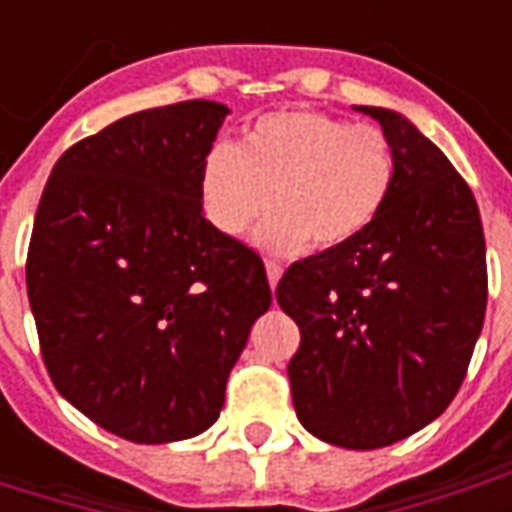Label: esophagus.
Instances as JSON below:
<instances>
[{
  "label": "esophagus",
  "mask_w": 512,
  "mask_h": 512,
  "mask_svg": "<svg viewBox=\"0 0 512 512\" xmlns=\"http://www.w3.org/2000/svg\"><path fill=\"white\" fill-rule=\"evenodd\" d=\"M266 274H268V285H271V290H274V288H277L279 277H282V266H279V263H271V260H268V263H266Z\"/></svg>",
  "instance_id": "obj_1"
}]
</instances>
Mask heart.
<instances>
[{"label":"heart","instance_id":"b5f03b06","mask_svg":"<svg viewBox=\"0 0 512 512\" xmlns=\"http://www.w3.org/2000/svg\"><path fill=\"white\" fill-rule=\"evenodd\" d=\"M397 156L384 128L285 109L257 117L238 147L213 145L200 169V200L219 233L241 238L274 205L257 244L290 255L310 244L337 249L384 211Z\"/></svg>","mask_w":512,"mask_h":512}]
</instances>
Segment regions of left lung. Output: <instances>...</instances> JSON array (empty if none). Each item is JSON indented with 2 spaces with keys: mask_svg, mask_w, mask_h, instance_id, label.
Returning <instances> with one entry per match:
<instances>
[{
  "mask_svg": "<svg viewBox=\"0 0 512 512\" xmlns=\"http://www.w3.org/2000/svg\"><path fill=\"white\" fill-rule=\"evenodd\" d=\"M356 109L395 145L392 194L351 244L293 263L277 301L301 332L288 365L301 425L345 450H378L458 395L488 271L477 202L450 158L403 115Z\"/></svg>",
  "mask_w": 512,
  "mask_h": 512,
  "instance_id": "1",
  "label": "left lung"
}]
</instances>
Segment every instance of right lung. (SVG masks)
Here are the masks:
<instances>
[{
	"label": "right lung",
	"mask_w": 512,
	"mask_h": 512,
	"mask_svg": "<svg viewBox=\"0 0 512 512\" xmlns=\"http://www.w3.org/2000/svg\"><path fill=\"white\" fill-rule=\"evenodd\" d=\"M227 112L180 101L117 120L62 153L35 213L27 293L46 370L136 444L211 428L271 307L260 255L202 216V158Z\"/></svg>",
	"instance_id": "1"
}]
</instances>
